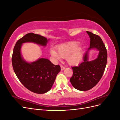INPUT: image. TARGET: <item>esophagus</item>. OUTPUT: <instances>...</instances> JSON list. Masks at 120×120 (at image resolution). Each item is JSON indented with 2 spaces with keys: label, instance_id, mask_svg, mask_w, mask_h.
<instances>
[{
  "label": "esophagus",
  "instance_id": "1",
  "mask_svg": "<svg viewBox=\"0 0 120 120\" xmlns=\"http://www.w3.org/2000/svg\"><path fill=\"white\" fill-rule=\"evenodd\" d=\"M60 68H61V71H63L64 69L65 68V67H64L63 65H60Z\"/></svg>",
  "mask_w": 120,
  "mask_h": 120
}]
</instances>
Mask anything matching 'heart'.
<instances>
[{"instance_id": "heart-1", "label": "heart", "mask_w": 120, "mask_h": 120, "mask_svg": "<svg viewBox=\"0 0 120 120\" xmlns=\"http://www.w3.org/2000/svg\"><path fill=\"white\" fill-rule=\"evenodd\" d=\"M78 41H71L57 47L56 51L54 49H50V53L57 60L61 58L67 59L68 63L71 66L78 65L83 57V49L79 46Z\"/></svg>"}]
</instances>
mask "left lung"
<instances>
[{
	"label": "left lung",
	"mask_w": 120,
	"mask_h": 120,
	"mask_svg": "<svg viewBox=\"0 0 120 120\" xmlns=\"http://www.w3.org/2000/svg\"><path fill=\"white\" fill-rule=\"evenodd\" d=\"M90 38V45L83 57V62L79 66L71 67L73 74L70 82L74 88L86 91L92 89L102 77L107 62V51L102 39L98 35L86 31ZM92 48L99 50L97 59L88 61V51Z\"/></svg>",
	"instance_id": "obj_1"
}]
</instances>
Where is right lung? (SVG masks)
<instances>
[{"instance_id": "obj_1", "label": "right lung", "mask_w": 120, "mask_h": 120, "mask_svg": "<svg viewBox=\"0 0 120 120\" xmlns=\"http://www.w3.org/2000/svg\"><path fill=\"white\" fill-rule=\"evenodd\" d=\"M48 41L46 38L31 32L18 40L13 49L12 64L14 71L25 88L34 93L44 94L49 91L60 71V67L43 58L31 63L26 62L21 56V46L22 43L27 42L45 46Z\"/></svg>"}]
</instances>
